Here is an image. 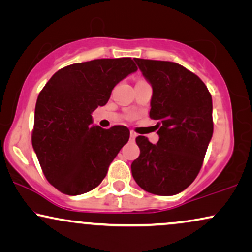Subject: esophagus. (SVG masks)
Instances as JSON below:
<instances>
[{
    "label": "esophagus",
    "instance_id": "1",
    "mask_svg": "<svg viewBox=\"0 0 252 252\" xmlns=\"http://www.w3.org/2000/svg\"><path fill=\"white\" fill-rule=\"evenodd\" d=\"M136 137H137V133H136L135 131H132V130H131V131H130V139L135 140Z\"/></svg>",
    "mask_w": 252,
    "mask_h": 252
}]
</instances>
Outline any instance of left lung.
I'll use <instances>...</instances> for the list:
<instances>
[{"label":"left lung","mask_w":252,"mask_h":252,"mask_svg":"<svg viewBox=\"0 0 252 252\" xmlns=\"http://www.w3.org/2000/svg\"><path fill=\"white\" fill-rule=\"evenodd\" d=\"M152 85L150 117L158 121L159 142L136 138L140 154L131 163L143 190L172 196L198 175L213 135L212 96L205 84L179 63L135 59Z\"/></svg>","instance_id":"obj_1"}]
</instances>
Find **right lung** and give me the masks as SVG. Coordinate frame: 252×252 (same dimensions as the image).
Here are the masks:
<instances>
[{
	"instance_id": "add662e5",
	"label": "right lung",
	"mask_w": 252,
	"mask_h": 252,
	"mask_svg": "<svg viewBox=\"0 0 252 252\" xmlns=\"http://www.w3.org/2000/svg\"><path fill=\"white\" fill-rule=\"evenodd\" d=\"M136 70L131 58L75 63L54 73L39 93L32 145L43 175L62 193L77 196L98 187L129 140L126 126H93L91 114Z\"/></svg>"
}]
</instances>
